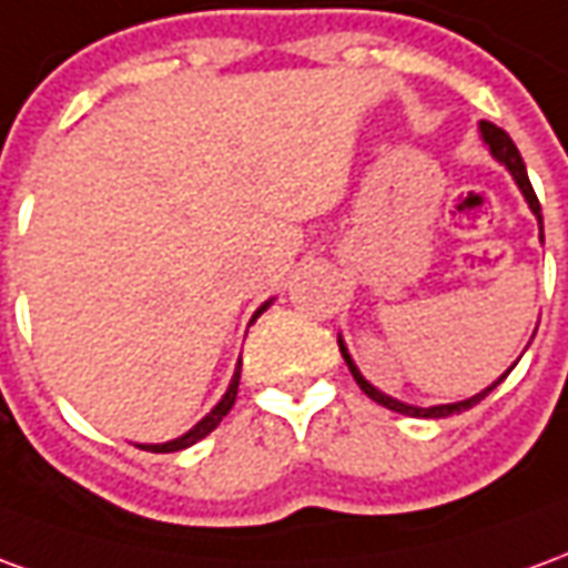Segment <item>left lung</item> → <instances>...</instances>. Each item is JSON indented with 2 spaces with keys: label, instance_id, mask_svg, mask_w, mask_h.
<instances>
[{
  "label": "left lung",
  "instance_id": "left-lung-1",
  "mask_svg": "<svg viewBox=\"0 0 568 568\" xmlns=\"http://www.w3.org/2000/svg\"><path fill=\"white\" fill-rule=\"evenodd\" d=\"M480 131H484V140H486V146H489V152H493L498 162L505 164L510 174H514V180H517V186H520V192H523V195H526V201H529V207H532V213H535V216H538V226H541V204H538V195H535L532 183H529V174H526V164H523L520 152H517V146H514V140H510V136L505 134V131H501V128H498V124H493V122H480ZM541 241H545V235H541ZM339 352H342V357H345V364H348V369H352V376H355V382H357V385H361V392L367 394L369 400H376V404L388 406V409H394V413H404V416H416V419H444V416H456V413H465V409H470V406H474V404H480L486 394L493 392L498 382L505 379V376H501V379H498L496 385H493V388H486V392L474 394V397H468V400H462V404L428 406V409H425V406L400 404V400H394V397H388V394L376 392V388H373V385H369V382L364 379L361 373H357V367H355V364H352V357H348V352H345V345H342V339H339Z\"/></svg>",
  "mask_w": 568,
  "mask_h": 568
}]
</instances>
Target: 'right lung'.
Masks as SVG:
<instances>
[{
	"instance_id": "1",
	"label": "right lung",
	"mask_w": 568,
	"mask_h": 568,
	"mask_svg": "<svg viewBox=\"0 0 568 568\" xmlns=\"http://www.w3.org/2000/svg\"><path fill=\"white\" fill-rule=\"evenodd\" d=\"M263 308H265V305H263ZM263 308H260V312H256L253 317L263 315ZM239 379H241V364H239V369H235V379H232V385H229V392L223 394V400L213 406L211 413H207V416H204V419H201L199 425L192 428V432H186L183 437H176V440H171V444H146V446H140V449H149V453H176V449H186V446L199 444L201 437H207V434H211L213 428H216V425L223 422V416H226L229 409H232L235 397H239Z\"/></svg>"
}]
</instances>
